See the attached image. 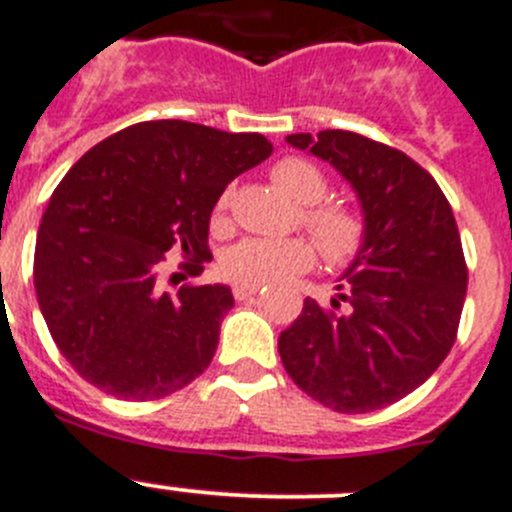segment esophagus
I'll return each instance as SVG.
<instances>
[{"label": "esophagus", "mask_w": 512, "mask_h": 512, "mask_svg": "<svg viewBox=\"0 0 512 512\" xmlns=\"http://www.w3.org/2000/svg\"><path fill=\"white\" fill-rule=\"evenodd\" d=\"M256 292H259V289H256V287H246V284H236V287H233V297H236L238 302H246V299H253V297H256Z\"/></svg>", "instance_id": "34e87169"}]
</instances>
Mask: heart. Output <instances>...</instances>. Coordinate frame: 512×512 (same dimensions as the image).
I'll return each mask as SVG.
<instances>
[{"mask_svg": "<svg viewBox=\"0 0 512 512\" xmlns=\"http://www.w3.org/2000/svg\"><path fill=\"white\" fill-rule=\"evenodd\" d=\"M271 177L294 203L304 205L302 225L330 264H348L358 256L368 236L365 218L345 203H322L330 185L317 164L304 157H284L274 164ZM228 203L231 190H225L215 205V228L225 225ZM312 264L314 248L304 238H243L220 256V271L225 279L246 287H271L289 276L302 274Z\"/></svg>", "mask_w": 512, "mask_h": 512, "instance_id": "1", "label": "heart"}]
</instances>
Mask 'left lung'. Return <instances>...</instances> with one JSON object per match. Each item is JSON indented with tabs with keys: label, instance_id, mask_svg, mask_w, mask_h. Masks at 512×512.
<instances>
[{
	"label": "left lung",
	"instance_id": "8db88e82",
	"mask_svg": "<svg viewBox=\"0 0 512 512\" xmlns=\"http://www.w3.org/2000/svg\"><path fill=\"white\" fill-rule=\"evenodd\" d=\"M287 142L353 185L368 236L330 307L307 297L281 332V363L327 409L391 406L419 388L457 340L467 294L457 220L437 180L388 144L342 129L289 134Z\"/></svg>",
	"mask_w": 512,
	"mask_h": 512
}]
</instances>
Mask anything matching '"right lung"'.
I'll use <instances>...</instances> for the list:
<instances>
[{
  "label": "right lung",
  "instance_id": "add662e5",
  "mask_svg": "<svg viewBox=\"0 0 512 512\" xmlns=\"http://www.w3.org/2000/svg\"><path fill=\"white\" fill-rule=\"evenodd\" d=\"M271 149L261 134L162 119L116 131L70 167L37 231L35 292L75 373L109 396L154 401L208 368L233 294L162 292L164 253L203 274L215 203Z\"/></svg>",
  "mask_w": 512,
  "mask_h": 512
}]
</instances>
